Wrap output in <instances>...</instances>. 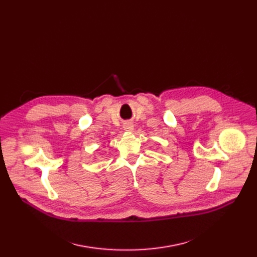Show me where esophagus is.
<instances>
[{"instance_id":"1","label":"esophagus","mask_w":257,"mask_h":257,"mask_svg":"<svg viewBox=\"0 0 257 257\" xmlns=\"http://www.w3.org/2000/svg\"><path fill=\"white\" fill-rule=\"evenodd\" d=\"M124 129H125L126 131L132 132V131L134 130V126H133V124H132L131 122H127V123L124 124Z\"/></svg>"}]
</instances>
